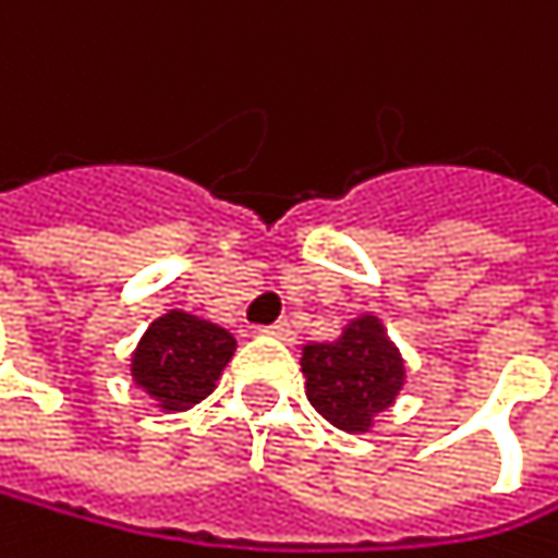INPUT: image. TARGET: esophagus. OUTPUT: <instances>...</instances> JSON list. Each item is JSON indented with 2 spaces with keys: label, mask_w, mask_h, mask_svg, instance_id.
Returning <instances> with one entry per match:
<instances>
[{
  "label": "esophagus",
  "mask_w": 558,
  "mask_h": 558,
  "mask_svg": "<svg viewBox=\"0 0 558 558\" xmlns=\"http://www.w3.org/2000/svg\"><path fill=\"white\" fill-rule=\"evenodd\" d=\"M267 337H274V340H281V343H294V327L288 324V320H277L274 327H267L264 330Z\"/></svg>",
  "instance_id": "1"
}]
</instances>
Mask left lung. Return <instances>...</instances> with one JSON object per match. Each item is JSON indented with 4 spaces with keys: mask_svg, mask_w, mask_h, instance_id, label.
<instances>
[{
    "mask_svg": "<svg viewBox=\"0 0 558 558\" xmlns=\"http://www.w3.org/2000/svg\"><path fill=\"white\" fill-rule=\"evenodd\" d=\"M301 373L311 405L347 435H369L405 389V360L376 314L353 317L337 340L304 343Z\"/></svg>",
    "mask_w": 558,
    "mask_h": 558,
    "instance_id": "1",
    "label": "left lung"
}]
</instances>
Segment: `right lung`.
Here are the masks:
<instances>
[{"label": "right lung", "mask_w": 558, "mask_h": 558, "mask_svg": "<svg viewBox=\"0 0 558 558\" xmlns=\"http://www.w3.org/2000/svg\"><path fill=\"white\" fill-rule=\"evenodd\" d=\"M234 350L238 343L225 327L189 311H166L130 353V383L159 412H185L215 392Z\"/></svg>", "instance_id": "right-lung-1"}]
</instances>
